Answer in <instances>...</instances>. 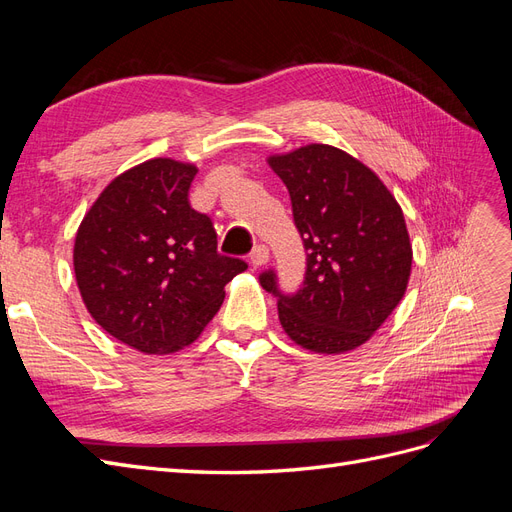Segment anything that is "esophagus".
<instances>
[{
	"label": "esophagus",
	"mask_w": 512,
	"mask_h": 512,
	"mask_svg": "<svg viewBox=\"0 0 512 512\" xmlns=\"http://www.w3.org/2000/svg\"><path fill=\"white\" fill-rule=\"evenodd\" d=\"M250 260H252L254 267H265L267 262H269V250H267V245H256L254 250H252V254H250Z\"/></svg>",
	"instance_id": "obj_1"
}]
</instances>
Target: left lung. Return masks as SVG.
Masks as SVG:
<instances>
[{"label": "left lung", "mask_w": 512, "mask_h": 512, "mask_svg": "<svg viewBox=\"0 0 512 512\" xmlns=\"http://www.w3.org/2000/svg\"><path fill=\"white\" fill-rule=\"evenodd\" d=\"M290 194L307 252L303 288L277 290L273 271L260 286L277 297V314L294 344L342 354L363 346L404 299L412 243L395 196L374 170L331 145L271 156Z\"/></svg>", "instance_id": "left-lung-1"}]
</instances>
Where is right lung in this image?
<instances>
[{
    "label": "right lung",
    "instance_id": "add662e5",
    "mask_svg": "<svg viewBox=\"0 0 512 512\" xmlns=\"http://www.w3.org/2000/svg\"><path fill=\"white\" fill-rule=\"evenodd\" d=\"M198 168L153 158L115 177L76 230L74 275L100 327L138 352L190 346L243 273L239 258L218 254L205 213L190 207Z\"/></svg>",
    "mask_w": 512,
    "mask_h": 512
}]
</instances>
